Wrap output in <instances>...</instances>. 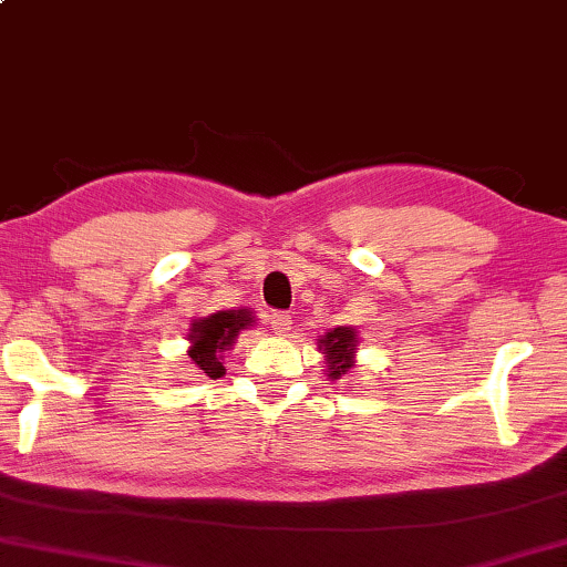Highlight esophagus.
<instances>
[{
  "label": "esophagus",
  "instance_id": "esophagus-1",
  "mask_svg": "<svg viewBox=\"0 0 567 567\" xmlns=\"http://www.w3.org/2000/svg\"><path fill=\"white\" fill-rule=\"evenodd\" d=\"M271 331L276 336H289L291 331V316L286 311H274L271 313Z\"/></svg>",
  "mask_w": 567,
  "mask_h": 567
}]
</instances>
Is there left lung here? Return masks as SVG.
Segmentation results:
<instances>
[{"label": "left lung", "instance_id": "1", "mask_svg": "<svg viewBox=\"0 0 567 567\" xmlns=\"http://www.w3.org/2000/svg\"><path fill=\"white\" fill-rule=\"evenodd\" d=\"M355 333L359 331L351 329V326H339V329H333L319 339V351L326 353L323 361L329 363L326 375H329L331 381H339L353 365L355 343H359L355 341Z\"/></svg>", "mask_w": 567, "mask_h": 567}]
</instances>
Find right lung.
Returning <instances> with one entry per match:
<instances>
[{"label": "right lung", "mask_w": 567, "mask_h": 567, "mask_svg": "<svg viewBox=\"0 0 567 567\" xmlns=\"http://www.w3.org/2000/svg\"><path fill=\"white\" fill-rule=\"evenodd\" d=\"M248 326H254V316L248 309L238 311H216L206 319H198L192 323V333H188V359L208 379H221L226 373L224 369V351H228L236 341V336Z\"/></svg>", "instance_id": "obj_1"}]
</instances>
